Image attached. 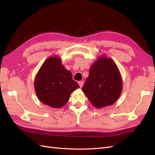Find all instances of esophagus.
I'll use <instances>...</instances> for the list:
<instances>
[{
  "label": "esophagus",
  "mask_w": 155,
  "mask_h": 155,
  "mask_svg": "<svg viewBox=\"0 0 155 155\" xmlns=\"http://www.w3.org/2000/svg\"><path fill=\"white\" fill-rule=\"evenodd\" d=\"M83 81H79L78 82V84H79V87H80V88H81L82 87H83Z\"/></svg>",
  "instance_id": "1"
}]
</instances>
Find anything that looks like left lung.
Wrapping results in <instances>:
<instances>
[{
	"label": "left lung",
	"mask_w": 155,
	"mask_h": 155,
	"mask_svg": "<svg viewBox=\"0 0 155 155\" xmlns=\"http://www.w3.org/2000/svg\"><path fill=\"white\" fill-rule=\"evenodd\" d=\"M122 90V80L114 61L101 56L89 70V76L82 88L84 94L96 108L112 105Z\"/></svg>",
	"instance_id": "left-lung-1"
}]
</instances>
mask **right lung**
I'll use <instances>...</instances> for the list:
<instances>
[{"label": "right lung", "instance_id": "1", "mask_svg": "<svg viewBox=\"0 0 155 155\" xmlns=\"http://www.w3.org/2000/svg\"><path fill=\"white\" fill-rule=\"evenodd\" d=\"M35 91L43 104L53 108L67 104L70 94L79 88L59 57H50L40 68L34 82Z\"/></svg>", "mask_w": 155, "mask_h": 155}]
</instances>
